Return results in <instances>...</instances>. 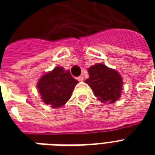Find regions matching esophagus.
<instances>
[{
	"label": "esophagus",
	"instance_id": "1",
	"mask_svg": "<svg viewBox=\"0 0 155 155\" xmlns=\"http://www.w3.org/2000/svg\"><path fill=\"white\" fill-rule=\"evenodd\" d=\"M77 80H79V81H83V80H84V75H80V76L77 78Z\"/></svg>",
	"mask_w": 155,
	"mask_h": 155
}]
</instances>
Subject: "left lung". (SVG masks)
<instances>
[{
	"label": "left lung",
	"mask_w": 155,
	"mask_h": 155,
	"mask_svg": "<svg viewBox=\"0 0 155 155\" xmlns=\"http://www.w3.org/2000/svg\"><path fill=\"white\" fill-rule=\"evenodd\" d=\"M88 73L89 78L85 83L89 85L99 101L112 104L120 98L123 81L117 71L102 63H97L88 68Z\"/></svg>",
	"instance_id": "1"
}]
</instances>
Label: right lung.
<instances>
[{"label":"right lung","mask_w":155,"mask_h":155,"mask_svg":"<svg viewBox=\"0 0 155 155\" xmlns=\"http://www.w3.org/2000/svg\"><path fill=\"white\" fill-rule=\"evenodd\" d=\"M77 84L78 81L71 76L70 71H64L63 68L57 67L42 76L37 87L45 104L58 108L70 99Z\"/></svg>","instance_id":"right-lung-1"}]
</instances>
